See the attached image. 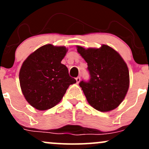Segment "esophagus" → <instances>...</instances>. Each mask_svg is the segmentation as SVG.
Returning <instances> with one entry per match:
<instances>
[{
  "label": "esophagus",
  "instance_id": "34e87169",
  "mask_svg": "<svg viewBox=\"0 0 149 149\" xmlns=\"http://www.w3.org/2000/svg\"><path fill=\"white\" fill-rule=\"evenodd\" d=\"M76 83L78 84V83H79L80 81V77L78 76V77H77V78H76Z\"/></svg>",
  "mask_w": 149,
  "mask_h": 149
}]
</instances>
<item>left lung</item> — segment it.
<instances>
[{
  "mask_svg": "<svg viewBox=\"0 0 149 149\" xmlns=\"http://www.w3.org/2000/svg\"><path fill=\"white\" fill-rule=\"evenodd\" d=\"M77 50L88 63L90 78L79 85L88 103L100 111L116 109L123 101L130 85L129 70L121 56L109 46Z\"/></svg>",
  "mask_w": 149,
  "mask_h": 149,
  "instance_id": "8db88e82",
  "label": "left lung"
}]
</instances>
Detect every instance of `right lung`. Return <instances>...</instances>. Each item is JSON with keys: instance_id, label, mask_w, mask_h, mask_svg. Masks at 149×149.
Segmentation results:
<instances>
[{"instance_id": "obj_1", "label": "right lung", "mask_w": 149, "mask_h": 149, "mask_svg": "<svg viewBox=\"0 0 149 149\" xmlns=\"http://www.w3.org/2000/svg\"><path fill=\"white\" fill-rule=\"evenodd\" d=\"M67 50L64 46L43 45L22 64L19 77L22 93L38 110H47L57 105L69 85L76 83L61 63Z\"/></svg>"}]
</instances>
